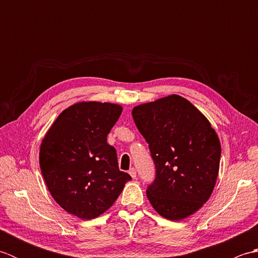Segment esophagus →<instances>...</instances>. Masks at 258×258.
<instances>
[{
	"label": "esophagus",
	"instance_id": "esophagus-1",
	"mask_svg": "<svg viewBox=\"0 0 258 258\" xmlns=\"http://www.w3.org/2000/svg\"><path fill=\"white\" fill-rule=\"evenodd\" d=\"M128 174L131 175V176H132L133 178H135L136 177V169L134 168V167H132V168H130V171H128Z\"/></svg>",
	"mask_w": 258,
	"mask_h": 258
}]
</instances>
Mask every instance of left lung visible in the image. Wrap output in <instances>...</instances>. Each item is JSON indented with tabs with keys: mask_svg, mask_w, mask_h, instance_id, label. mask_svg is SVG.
<instances>
[{
	"mask_svg": "<svg viewBox=\"0 0 258 258\" xmlns=\"http://www.w3.org/2000/svg\"><path fill=\"white\" fill-rule=\"evenodd\" d=\"M132 115L156 168L147 199L167 220L188 217L216 184L222 150L215 130L193 104L175 94L135 106Z\"/></svg>",
	"mask_w": 258,
	"mask_h": 258,
	"instance_id": "8db88e82",
	"label": "left lung"
}]
</instances>
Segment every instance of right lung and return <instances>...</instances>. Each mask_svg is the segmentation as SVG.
Masks as SVG:
<instances>
[{"mask_svg":"<svg viewBox=\"0 0 258 258\" xmlns=\"http://www.w3.org/2000/svg\"><path fill=\"white\" fill-rule=\"evenodd\" d=\"M122 106L81 102L58 115L40 149V167L53 199L82 220L100 216L132 177L119 171L107 134Z\"/></svg>","mask_w":258,"mask_h":258,"instance_id":"obj_1","label":"right lung"}]
</instances>
